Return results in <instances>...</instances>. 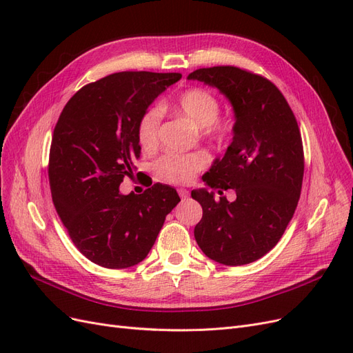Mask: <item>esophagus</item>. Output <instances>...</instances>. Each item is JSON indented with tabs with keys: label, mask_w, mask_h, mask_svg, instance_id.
Instances as JSON below:
<instances>
[{
	"label": "esophagus",
	"mask_w": 353,
	"mask_h": 353,
	"mask_svg": "<svg viewBox=\"0 0 353 353\" xmlns=\"http://www.w3.org/2000/svg\"><path fill=\"white\" fill-rule=\"evenodd\" d=\"M178 194H179V197H181V199H183V200L188 199V196H190V193H188V190H185V188H178Z\"/></svg>",
	"instance_id": "obj_1"
}]
</instances>
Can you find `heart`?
I'll return each mask as SVG.
<instances>
[{
  "label": "heart",
  "instance_id": "1",
  "mask_svg": "<svg viewBox=\"0 0 353 353\" xmlns=\"http://www.w3.org/2000/svg\"><path fill=\"white\" fill-rule=\"evenodd\" d=\"M179 112L201 126L203 135L212 141L223 143L231 135L232 125L219 116L221 103L212 91L200 87L188 88L176 100ZM163 110L152 105L143 112L137 123V138L144 150H156L160 143ZM209 163L206 153H166L156 160L154 170L159 178L172 184H185Z\"/></svg>",
  "mask_w": 353,
  "mask_h": 353
}]
</instances>
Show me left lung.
Wrapping results in <instances>:
<instances>
[{
  "mask_svg": "<svg viewBox=\"0 0 353 353\" xmlns=\"http://www.w3.org/2000/svg\"><path fill=\"white\" fill-rule=\"evenodd\" d=\"M225 94L236 113L234 138L203 181L232 188L236 200H215L206 190L191 191L203 208L194 228L199 248L212 261L239 266L261 259L280 241L302 191V135L283 92L261 74L236 66L191 72Z\"/></svg>",
  "mask_w": 353,
  "mask_h": 353,
  "instance_id": "1",
  "label": "left lung"
}]
</instances>
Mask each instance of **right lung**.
Wrapping results in <instances>:
<instances>
[{
	"instance_id": "obj_1",
	"label": "right lung",
	"mask_w": 353,
	"mask_h": 353,
	"mask_svg": "<svg viewBox=\"0 0 353 353\" xmlns=\"http://www.w3.org/2000/svg\"><path fill=\"white\" fill-rule=\"evenodd\" d=\"M181 73L117 72L87 83L66 103L51 138L48 179L54 208L77 249L104 268L141 262L181 200L154 184L119 193L141 154L137 123Z\"/></svg>"
}]
</instances>
